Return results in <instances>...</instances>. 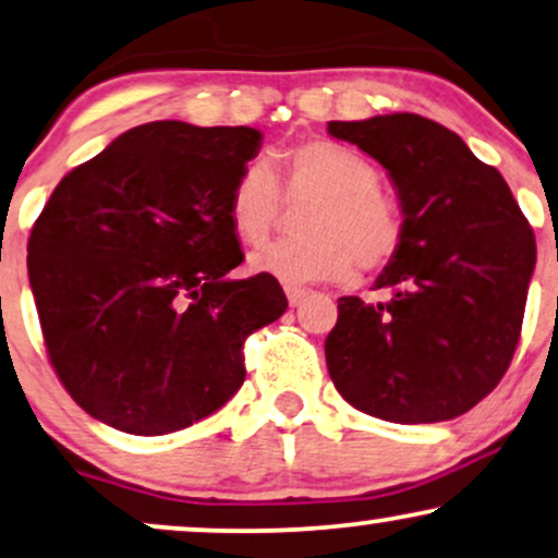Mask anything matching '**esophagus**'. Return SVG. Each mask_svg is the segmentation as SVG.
I'll list each match as a JSON object with an SVG mask.
<instances>
[{
  "instance_id": "esophagus-1",
  "label": "esophagus",
  "mask_w": 558,
  "mask_h": 558,
  "mask_svg": "<svg viewBox=\"0 0 558 558\" xmlns=\"http://www.w3.org/2000/svg\"><path fill=\"white\" fill-rule=\"evenodd\" d=\"M284 292H287V300H289V305H292V307L302 305V300H305V296H307V289L305 287H294V284H287Z\"/></svg>"
}]
</instances>
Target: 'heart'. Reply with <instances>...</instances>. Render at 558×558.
<instances>
[{
	"label": "heart",
	"instance_id": "heart-1",
	"mask_svg": "<svg viewBox=\"0 0 558 558\" xmlns=\"http://www.w3.org/2000/svg\"><path fill=\"white\" fill-rule=\"evenodd\" d=\"M376 182L374 163L356 150L310 141L281 156L277 177L264 161L243 166L228 197V220L238 241L262 245L281 217V194L289 202L315 199L302 217L307 238L253 253L251 269L294 287L343 281L356 266L385 269L402 245L404 209Z\"/></svg>",
	"mask_w": 558,
	"mask_h": 558
}]
</instances>
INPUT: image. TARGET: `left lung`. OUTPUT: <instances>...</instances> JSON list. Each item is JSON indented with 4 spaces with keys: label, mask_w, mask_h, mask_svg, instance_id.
Listing matches in <instances>:
<instances>
[{
    "label": "left lung",
    "mask_w": 558,
    "mask_h": 558,
    "mask_svg": "<svg viewBox=\"0 0 558 558\" xmlns=\"http://www.w3.org/2000/svg\"><path fill=\"white\" fill-rule=\"evenodd\" d=\"M385 166L404 209L385 302L338 300L325 361L343 400L389 423L464 415L518 349L535 238L508 182L453 130L412 112L328 122Z\"/></svg>",
    "instance_id": "8db88e82"
}]
</instances>
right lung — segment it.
<instances>
[{"mask_svg":"<svg viewBox=\"0 0 558 558\" xmlns=\"http://www.w3.org/2000/svg\"><path fill=\"white\" fill-rule=\"evenodd\" d=\"M258 148L253 128L146 122L50 194L27 274L50 366L92 417L163 436L241 389L245 338L287 310L269 274L228 277V197Z\"/></svg>","mask_w":558,"mask_h":558,"instance_id":"obj_1","label":"right lung"}]
</instances>
